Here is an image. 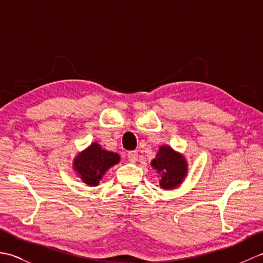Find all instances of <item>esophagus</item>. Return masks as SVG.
<instances>
[{
    "label": "esophagus",
    "instance_id": "esophagus-1",
    "mask_svg": "<svg viewBox=\"0 0 263 263\" xmlns=\"http://www.w3.org/2000/svg\"><path fill=\"white\" fill-rule=\"evenodd\" d=\"M127 159H128V161H131V163H136V161L138 160V153L130 152L127 154Z\"/></svg>",
    "mask_w": 263,
    "mask_h": 263
}]
</instances>
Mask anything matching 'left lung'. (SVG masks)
Wrapping results in <instances>:
<instances>
[{"instance_id": "1", "label": "left lung", "mask_w": 263, "mask_h": 263, "mask_svg": "<svg viewBox=\"0 0 263 263\" xmlns=\"http://www.w3.org/2000/svg\"><path fill=\"white\" fill-rule=\"evenodd\" d=\"M150 164L159 174V186L163 190L178 187L187 176L189 164L186 158L168 144L159 147L157 155Z\"/></svg>"}]
</instances>
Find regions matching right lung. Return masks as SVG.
<instances>
[{
  "mask_svg": "<svg viewBox=\"0 0 263 263\" xmlns=\"http://www.w3.org/2000/svg\"><path fill=\"white\" fill-rule=\"evenodd\" d=\"M120 160L119 154L103 149L98 142L95 141L74 156L72 168L76 172V175L88 186H97L105 173L110 167L119 164Z\"/></svg>",
  "mask_w": 263,
  "mask_h": 263,
  "instance_id": "1",
  "label": "right lung"
}]
</instances>
